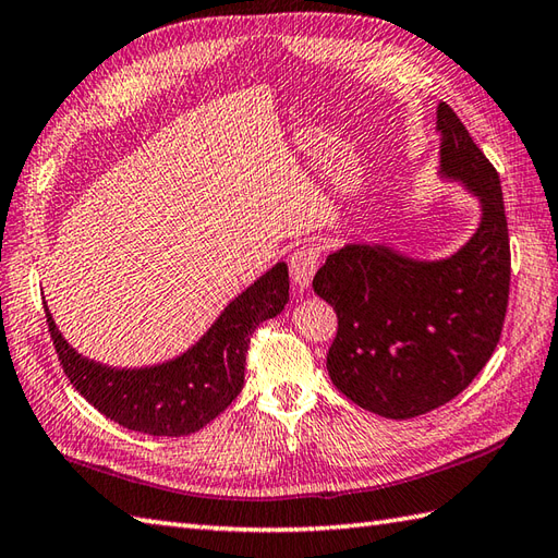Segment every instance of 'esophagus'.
I'll return each instance as SVG.
<instances>
[{"instance_id":"obj_1","label":"esophagus","mask_w":558,"mask_h":558,"mask_svg":"<svg viewBox=\"0 0 558 558\" xmlns=\"http://www.w3.org/2000/svg\"><path fill=\"white\" fill-rule=\"evenodd\" d=\"M320 264V247L316 244H304V247L296 250L290 258V276L296 288H308L311 280H314L316 268Z\"/></svg>"}]
</instances>
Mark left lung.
Wrapping results in <instances>:
<instances>
[{
    "label": "left lung",
    "instance_id": "8db88e82",
    "mask_svg": "<svg viewBox=\"0 0 558 558\" xmlns=\"http://www.w3.org/2000/svg\"><path fill=\"white\" fill-rule=\"evenodd\" d=\"M439 173L483 206L475 235L439 262L383 244H347L314 276L338 314L328 349L332 385L361 409L404 421L461 395L485 368L509 306L511 250L501 183L449 104L439 101Z\"/></svg>",
    "mask_w": 558,
    "mask_h": 558
}]
</instances>
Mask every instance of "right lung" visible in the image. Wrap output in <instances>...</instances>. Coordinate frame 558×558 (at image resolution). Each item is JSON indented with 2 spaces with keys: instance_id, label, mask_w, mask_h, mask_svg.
<instances>
[{
  "instance_id": "1",
  "label": "right lung",
  "mask_w": 558,
  "mask_h": 558,
  "mask_svg": "<svg viewBox=\"0 0 558 558\" xmlns=\"http://www.w3.org/2000/svg\"><path fill=\"white\" fill-rule=\"evenodd\" d=\"M288 300V266L276 264L235 296L183 356L151 368H109L81 356L45 311L59 364L89 404L128 430L183 437L211 423L240 395L252 332L278 316Z\"/></svg>"
}]
</instances>
